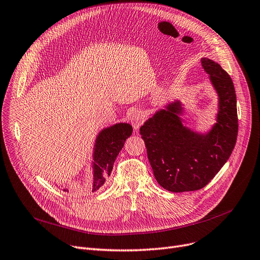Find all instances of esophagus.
<instances>
[{"label": "esophagus", "instance_id": "esophagus-1", "mask_svg": "<svg viewBox=\"0 0 260 260\" xmlns=\"http://www.w3.org/2000/svg\"><path fill=\"white\" fill-rule=\"evenodd\" d=\"M146 118V114L144 111L142 110H137L134 111L131 116V123L134 128L135 131H138L140 129V127L143 125V122L145 121Z\"/></svg>", "mask_w": 260, "mask_h": 260}]
</instances>
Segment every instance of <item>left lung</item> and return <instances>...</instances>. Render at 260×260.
<instances>
[{"label": "left lung", "instance_id": "8db88e82", "mask_svg": "<svg viewBox=\"0 0 260 260\" xmlns=\"http://www.w3.org/2000/svg\"><path fill=\"white\" fill-rule=\"evenodd\" d=\"M201 63L218 94V113L212 129L200 133L184 126L180 101L156 111L140 129L155 180L172 192L203 188L226 163L237 141L233 81L215 61L202 58Z\"/></svg>", "mask_w": 260, "mask_h": 260}]
</instances>
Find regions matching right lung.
Segmentation results:
<instances>
[{"mask_svg": "<svg viewBox=\"0 0 260 260\" xmlns=\"http://www.w3.org/2000/svg\"><path fill=\"white\" fill-rule=\"evenodd\" d=\"M132 126L127 122H119L103 129L98 133L93 151V181L90 191L95 192L100 189L110 177L111 171L121 148L126 140L132 134ZM63 191L69 189L63 188Z\"/></svg>", "mask_w": 260, "mask_h": 260, "instance_id": "1", "label": "right lung"}]
</instances>
